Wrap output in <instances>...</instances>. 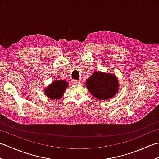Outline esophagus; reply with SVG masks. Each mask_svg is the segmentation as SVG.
<instances>
[{
    "mask_svg": "<svg viewBox=\"0 0 159 159\" xmlns=\"http://www.w3.org/2000/svg\"><path fill=\"white\" fill-rule=\"evenodd\" d=\"M73 83L74 84H80L81 81L80 80H73Z\"/></svg>",
    "mask_w": 159,
    "mask_h": 159,
    "instance_id": "34e87169",
    "label": "esophagus"
}]
</instances>
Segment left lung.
Returning <instances> with one entry per match:
<instances>
[{
    "mask_svg": "<svg viewBox=\"0 0 159 159\" xmlns=\"http://www.w3.org/2000/svg\"><path fill=\"white\" fill-rule=\"evenodd\" d=\"M85 84L91 94L98 100L112 98L119 89V81L116 75L100 71L93 72Z\"/></svg>",
    "mask_w": 159,
    "mask_h": 159,
    "instance_id": "left-lung-1",
    "label": "left lung"
}]
</instances>
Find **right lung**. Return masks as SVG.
<instances>
[{
  "instance_id": "1",
  "label": "right lung",
  "mask_w": 159,
  "mask_h": 159,
  "mask_svg": "<svg viewBox=\"0 0 159 159\" xmlns=\"http://www.w3.org/2000/svg\"><path fill=\"white\" fill-rule=\"evenodd\" d=\"M68 86V83L63 80H55L43 89L46 97L51 100H59Z\"/></svg>"
}]
</instances>
